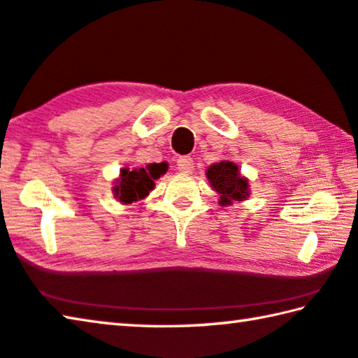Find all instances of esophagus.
<instances>
[{
  "label": "esophagus",
  "mask_w": 358,
  "mask_h": 358,
  "mask_svg": "<svg viewBox=\"0 0 358 358\" xmlns=\"http://www.w3.org/2000/svg\"><path fill=\"white\" fill-rule=\"evenodd\" d=\"M177 169L181 175H189L194 171V161L189 156H181L177 161Z\"/></svg>",
  "instance_id": "esophagus-1"
}]
</instances>
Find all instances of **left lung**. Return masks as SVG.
<instances>
[{"mask_svg":"<svg viewBox=\"0 0 358 358\" xmlns=\"http://www.w3.org/2000/svg\"><path fill=\"white\" fill-rule=\"evenodd\" d=\"M205 177L208 178L210 186L220 194L221 207L234 202H243L250 197V180L243 177L238 166L232 161L215 162L207 169Z\"/></svg>","mask_w":358,"mask_h":358,"instance_id":"8db88e82","label":"left lung"}]
</instances>
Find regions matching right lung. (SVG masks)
Wrapping results in <instances>:
<instances>
[{
    "label": "right lung",
    "instance_id": "obj_1",
    "mask_svg": "<svg viewBox=\"0 0 358 358\" xmlns=\"http://www.w3.org/2000/svg\"><path fill=\"white\" fill-rule=\"evenodd\" d=\"M167 162L147 164L141 169H121L120 177L113 181V197L123 205L142 201L155 189V181L167 172Z\"/></svg>",
    "mask_w": 358,
    "mask_h": 358
}]
</instances>
